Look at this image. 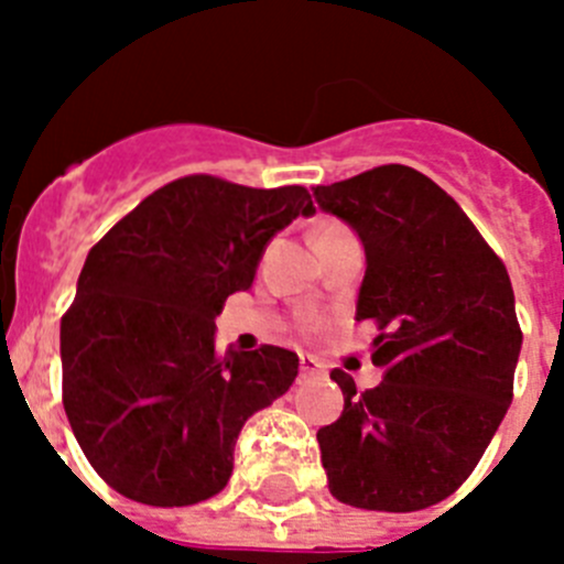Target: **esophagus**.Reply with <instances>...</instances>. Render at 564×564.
Instances as JSON below:
<instances>
[{"instance_id":"obj_1","label":"esophagus","mask_w":564,"mask_h":564,"mask_svg":"<svg viewBox=\"0 0 564 564\" xmlns=\"http://www.w3.org/2000/svg\"><path fill=\"white\" fill-rule=\"evenodd\" d=\"M323 372V365H319V359H314V356H300V376H319Z\"/></svg>"}]
</instances>
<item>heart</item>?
<instances>
[{
  "label": "heart",
  "mask_w": 564,
  "mask_h": 564,
  "mask_svg": "<svg viewBox=\"0 0 564 564\" xmlns=\"http://www.w3.org/2000/svg\"><path fill=\"white\" fill-rule=\"evenodd\" d=\"M330 228H339V225H325V228H319V234H323V230H330Z\"/></svg>",
  "instance_id": "b5f03b06"
}]
</instances>
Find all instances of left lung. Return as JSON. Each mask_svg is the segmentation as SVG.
Returning a JSON list of instances; mask_svg holds the SVG:
<instances>
[{
    "label": "left lung",
    "mask_w": 564,
    "mask_h": 564,
    "mask_svg": "<svg viewBox=\"0 0 564 564\" xmlns=\"http://www.w3.org/2000/svg\"><path fill=\"white\" fill-rule=\"evenodd\" d=\"M367 258L356 319L376 323L378 387L347 372L336 423L317 431L330 496L417 512L473 473L512 403L520 334L512 281L476 225L431 177L389 163L314 188Z\"/></svg>",
    "instance_id": "obj_1"
}]
</instances>
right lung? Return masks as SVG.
Instances as JSON below:
<instances>
[{
	"instance_id": "obj_1",
	"label": "right lung",
	"mask_w": 564,
	"mask_h": 564,
	"mask_svg": "<svg viewBox=\"0 0 564 564\" xmlns=\"http://www.w3.org/2000/svg\"><path fill=\"white\" fill-rule=\"evenodd\" d=\"M303 186L210 175L166 183L88 252L61 319L63 409L94 470L124 498L188 507L234 473L241 425L297 378L286 347L214 350L278 230L312 217Z\"/></svg>"
}]
</instances>
